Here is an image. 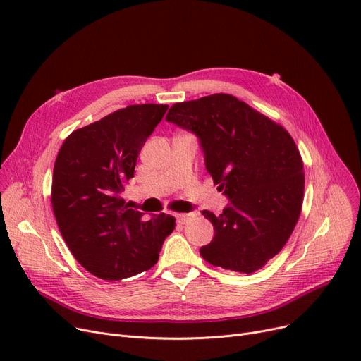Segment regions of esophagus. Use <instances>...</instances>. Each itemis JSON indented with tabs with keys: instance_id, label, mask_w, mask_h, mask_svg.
Masks as SVG:
<instances>
[{
	"instance_id": "34e87169",
	"label": "esophagus",
	"mask_w": 361,
	"mask_h": 361,
	"mask_svg": "<svg viewBox=\"0 0 361 361\" xmlns=\"http://www.w3.org/2000/svg\"><path fill=\"white\" fill-rule=\"evenodd\" d=\"M176 218H177V221L180 222V224H187L188 221H190L192 218H193V214H177L176 215Z\"/></svg>"
}]
</instances>
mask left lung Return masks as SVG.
<instances>
[{
  "instance_id": "8db88e82",
  "label": "left lung",
  "mask_w": 361,
  "mask_h": 361,
  "mask_svg": "<svg viewBox=\"0 0 361 361\" xmlns=\"http://www.w3.org/2000/svg\"><path fill=\"white\" fill-rule=\"evenodd\" d=\"M166 121L196 133L207 173L231 202L218 216L202 212L215 235L200 256L224 269L259 271L282 250L301 214L305 171L294 139L228 93L174 104Z\"/></svg>"
}]
</instances>
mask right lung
<instances>
[{
	"mask_svg": "<svg viewBox=\"0 0 361 361\" xmlns=\"http://www.w3.org/2000/svg\"><path fill=\"white\" fill-rule=\"evenodd\" d=\"M168 105L142 104L114 111L74 130L56 155L51 203L60 233L82 267L105 281L150 269L176 218L149 221L121 197L135 176L140 149Z\"/></svg>",
	"mask_w": 361,
	"mask_h": 361,
	"instance_id": "right-lung-1",
	"label": "right lung"
}]
</instances>
